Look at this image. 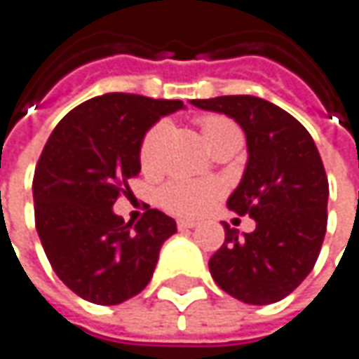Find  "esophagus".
Listing matches in <instances>:
<instances>
[{
  "mask_svg": "<svg viewBox=\"0 0 359 359\" xmlns=\"http://www.w3.org/2000/svg\"><path fill=\"white\" fill-rule=\"evenodd\" d=\"M198 222L196 220H177V228L180 230H188V228H196Z\"/></svg>",
  "mask_w": 359,
  "mask_h": 359,
  "instance_id": "obj_1",
  "label": "esophagus"
}]
</instances>
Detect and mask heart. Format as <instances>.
<instances>
[{
	"mask_svg": "<svg viewBox=\"0 0 359 359\" xmlns=\"http://www.w3.org/2000/svg\"><path fill=\"white\" fill-rule=\"evenodd\" d=\"M200 133L206 145L212 149L218 141L226 137H242L241 129L234 121L222 115H204L198 118ZM163 125H153L145 133L139 147V161L145 171H155L159 163V149L163 141ZM222 188L214 182H194V180H171L159 191V204L175 216H200L220 198Z\"/></svg>",
	"mask_w": 359,
	"mask_h": 359,
	"instance_id": "1",
	"label": "heart"
}]
</instances>
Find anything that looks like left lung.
Masks as SVG:
<instances>
[{
  "label": "left lung",
  "mask_w": 359,
  "mask_h": 359,
  "mask_svg": "<svg viewBox=\"0 0 359 359\" xmlns=\"http://www.w3.org/2000/svg\"><path fill=\"white\" fill-rule=\"evenodd\" d=\"M232 117L246 135L248 163L228 198L238 216L255 218L244 238L224 224V244L208 262L216 285L248 305L293 293L315 266L327 230L330 184L309 131L269 100L236 95L191 100Z\"/></svg>",
  "instance_id": "obj_1"
}]
</instances>
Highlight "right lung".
I'll use <instances>...</instances> for the list:
<instances>
[{
    "instance_id": "1",
    "label": "right lung",
    "mask_w": 359,
    "mask_h": 359,
    "mask_svg": "<svg viewBox=\"0 0 359 359\" xmlns=\"http://www.w3.org/2000/svg\"><path fill=\"white\" fill-rule=\"evenodd\" d=\"M182 100L109 93L72 109L48 137L34 171L36 230L54 273L76 295L118 305L151 280L175 220L149 208L131 224L113 212L139 175V147Z\"/></svg>"
}]
</instances>
